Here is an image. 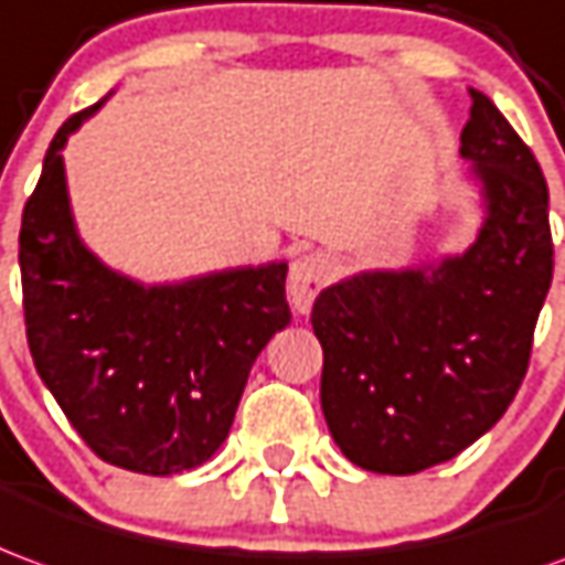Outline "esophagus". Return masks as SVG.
Segmentation results:
<instances>
[{"label": "esophagus", "instance_id": "34e87169", "mask_svg": "<svg viewBox=\"0 0 565 565\" xmlns=\"http://www.w3.org/2000/svg\"><path fill=\"white\" fill-rule=\"evenodd\" d=\"M333 278V266L323 254H302L294 259L290 275H287V296H290V306L299 315H306L315 302V296L321 290L323 284Z\"/></svg>", "mask_w": 565, "mask_h": 565}]
</instances>
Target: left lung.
I'll list each match as a JSON object with an SVG mask.
<instances>
[{
    "label": "left lung",
    "mask_w": 565,
    "mask_h": 565,
    "mask_svg": "<svg viewBox=\"0 0 565 565\" xmlns=\"http://www.w3.org/2000/svg\"><path fill=\"white\" fill-rule=\"evenodd\" d=\"M468 94L459 156L483 201L475 244L413 269L351 275L311 309L327 428L345 459L376 475L449 461L502 419L551 290L542 168L487 94Z\"/></svg>",
    "instance_id": "8db88e82"
}]
</instances>
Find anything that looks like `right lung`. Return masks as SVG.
Returning <instances> with one entry per match:
<instances>
[{
	"label": "right lung",
	"mask_w": 565,
	"mask_h": 565,
	"mask_svg": "<svg viewBox=\"0 0 565 565\" xmlns=\"http://www.w3.org/2000/svg\"><path fill=\"white\" fill-rule=\"evenodd\" d=\"M51 140L21 220L30 354L97 456L137 475L192 471L228 437L256 354L290 323L287 263L173 284L109 269L78 238L63 146L100 106Z\"/></svg>",
	"instance_id": "right-lung-1"
}]
</instances>
